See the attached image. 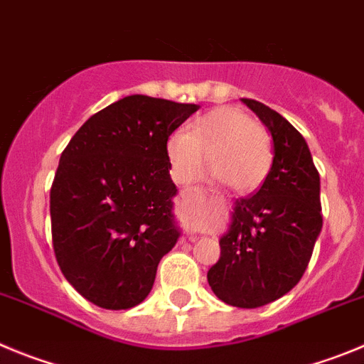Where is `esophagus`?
I'll list each match as a JSON object with an SVG mask.
<instances>
[{
    "label": "esophagus",
    "instance_id": "1",
    "mask_svg": "<svg viewBox=\"0 0 364 364\" xmlns=\"http://www.w3.org/2000/svg\"><path fill=\"white\" fill-rule=\"evenodd\" d=\"M192 194H201V192H199V188H185V190H181V196H192Z\"/></svg>",
    "mask_w": 364,
    "mask_h": 364
}]
</instances>
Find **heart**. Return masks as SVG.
Returning a JSON list of instances; mask_svg holds the SVG:
<instances>
[{"mask_svg": "<svg viewBox=\"0 0 364 364\" xmlns=\"http://www.w3.org/2000/svg\"><path fill=\"white\" fill-rule=\"evenodd\" d=\"M206 163L234 192H252L270 172L272 143L267 129L235 107H218L203 114L185 132L166 143L172 176L186 181Z\"/></svg>", "mask_w": 364, "mask_h": 364, "instance_id": "heart-1", "label": "heart"}]
</instances>
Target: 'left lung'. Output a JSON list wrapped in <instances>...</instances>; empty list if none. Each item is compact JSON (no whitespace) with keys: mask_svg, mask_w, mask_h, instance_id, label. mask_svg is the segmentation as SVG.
<instances>
[{"mask_svg":"<svg viewBox=\"0 0 364 364\" xmlns=\"http://www.w3.org/2000/svg\"><path fill=\"white\" fill-rule=\"evenodd\" d=\"M241 101L270 132L274 159L261 188L235 199L206 277L223 303L259 309L290 292L309 267L323 228L321 181L304 137L267 105Z\"/></svg>","mask_w":364,"mask_h":364,"instance_id":"8db88e82","label":"left lung"}]
</instances>
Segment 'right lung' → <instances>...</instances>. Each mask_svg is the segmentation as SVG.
Returning a JSON list of instances; mask_svg holds the SVG:
<instances>
[{
    "instance_id": "right-lung-1",
    "label": "right lung",
    "mask_w": 364,
    "mask_h": 364,
    "mask_svg": "<svg viewBox=\"0 0 364 364\" xmlns=\"http://www.w3.org/2000/svg\"><path fill=\"white\" fill-rule=\"evenodd\" d=\"M199 105L134 94L94 114L63 150L50 190L63 276L107 310L143 303L178 243L168 136Z\"/></svg>"
}]
</instances>
